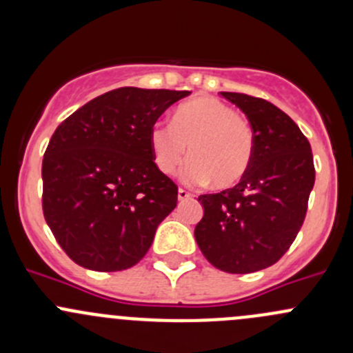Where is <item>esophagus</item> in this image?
Masks as SVG:
<instances>
[{
    "label": "esophagus",
    "instance_id": "esophagus-1",
    "mask_svg": "<svg viewBox=\"0 0 353 353\" xmlns=\"http://www.w3.org/2000/svg\"><path fill=\"white\" fill-rule=\"evenodd\" d=\"M177 198H179V201H186V199L193 198V194H191L190 191H186V190H183V188H181V190L177 191Z\"/></svg>",
    "mask_w": 353,
    "mask_h": 353
}]
</instances>
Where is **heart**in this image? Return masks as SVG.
Wrapping results in <instances>:
<instances>
[{"label":"heart","instance_id":"b5f03b06","mask_svg":"<svg viewBox=\"0 0 353 353\" xmlns=\"http://www.w3.org/2000/svg\"><path fill=\"white\" fill-rule=\"evenodd\" d=\"M150 150L162 174L176 172L190 147L184 169L188 183L232 188L251 165L254 137L249 123L236 109L212 97H198L174 110L170 124L155 123L150 130Z\"/></svg>","mask_w":353,"mask_h":353}]
</instances>
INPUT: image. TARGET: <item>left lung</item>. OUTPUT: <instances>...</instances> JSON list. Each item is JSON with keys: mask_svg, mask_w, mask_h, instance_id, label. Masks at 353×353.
<instances>
[{"mask_svg": "<svg viewBox=\"0 0 353 353\" xmlns=\"http://www.w3.org/2000/svg\"><path fill=\"white\" fill-rule=\"evenodd\" d=\"M222 97L248 117L254 154L239 184L198 198L203 219L194 239L215 268L244 275L275 265L288 251L304 223L316 172L307 138L283 110L236 92Z\"/></svg>", "mask_w": 353, "mask_h": 353, "instance_id": "left-lung-1", "label": "left lung"}]
</instances>
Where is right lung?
Wrapping results in <instances>:
<instances>
[{
    "label": "right lung",
    "instance_id": "add662e5",
    "mask_svg": "<svg viewBox=\"0 0 353 353\" xmlns=\"http://www.w3.org/2000/svg\"><path fill=\"white\" fill-rule=\"evenodd\" d=\"M183 90L123 87L74 110L42 160V210L63 251L94 272L137 265L159 223L176 208L177 186L157 169L152 126Z\"/></svg>",
    "mask_w": 353,
    "mask_h": 353
}]
</instances>
